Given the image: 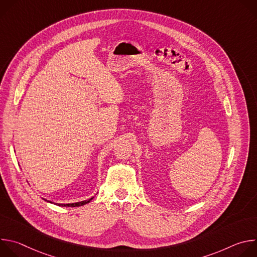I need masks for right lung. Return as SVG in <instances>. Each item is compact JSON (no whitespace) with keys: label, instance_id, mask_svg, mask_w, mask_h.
I'll return each mask as SVG.
<instances>
[{"label":"right lung","instance_id":"right-lung-1","mask_svg":"<svg viewBox=\"0 0 257 257\" xmlns=\"http://www.w3.org/2000/svg\"><path fill=\"white\" fill-rule=\"evenodd\" d=\"M93 197H91V198H89L88 200H84V201H80V202H75V203H68V204H60L59 203V205L60 206H68V207H75V206H81V205H84V204H86V203H88L91 199H92ZM46 201H47V199H45ZM51 202V201H50Z\"/></svg>","mask_w":257,"mask_h":257}]
</instances>
